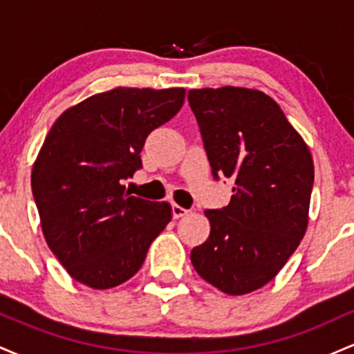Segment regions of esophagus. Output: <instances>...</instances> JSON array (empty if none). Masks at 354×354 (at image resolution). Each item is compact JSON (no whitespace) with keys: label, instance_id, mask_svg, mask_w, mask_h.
Wrapping results in <instances>:
<instances>
[{"label":"esophagus","instance_id":"obj_1","mask_svg":"<svg viewBox=\"0 0 354 354\" xmlns=\"http://www.w3.org/2000/svg\"><path fill=\"white\" fill-rule=\"evenodd\" d=\"M171 211H173V218H181L185 216V214H188V209H185L183 206L176 205V203H173L171 205Z\"/></svg>","mask_w":354,"mask_h":354}]
</instances>
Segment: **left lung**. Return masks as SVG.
Here are the masks:
<instances>
[{"mask_svg": "<svg viewBox=\"0 0 354 354\" xmlns=\"http://www.w3.org/2000/svg\"><path fill=\"white\" fill-rule=\"evenodd\" d=\"M188 101L214 180L234 183L228 206L205 211L209 236L193 248L191 263L223 293H251L279 273L306 233L311 153L265 93L191 89Z\"/></svg>", "mask_w": 354, "mask_h": 354, "instance_id": "1", "label": "left lung"}]
</instances>
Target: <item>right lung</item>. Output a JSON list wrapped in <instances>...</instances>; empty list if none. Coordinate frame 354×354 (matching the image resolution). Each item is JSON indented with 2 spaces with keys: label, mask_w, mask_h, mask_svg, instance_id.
Wrapping results in <instances>:
<instances>
[{
  "label": "right lung",
  "mask_w": 354,
  "mask_h": 354,
  "mask_svg": "<svg viewBox=\"0 0 354 354\" xmlns=\"http://www.w3.org/2000/svg\"><path fill=\"white\" fill-rule=\"evenodd\" d=\"M185 89L115 88L81 101L51 126L31 173L48 246L76 281L108 290L143 265L171 206L129 196L146 138L185 103Z\"/></svg>",
  "instance_id": "obj_1"
}]
</instances>
